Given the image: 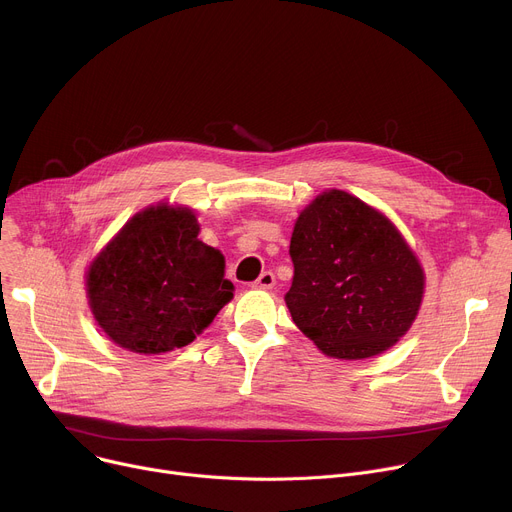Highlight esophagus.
<instances>
[{"label": "esophagus", "mask_w": 512, "mask_h": 512, "mask_svg": "<svg viewBox=\"0 0 512 512\" xmlns=\"http://www.w3.org/2000/svg\"><path fill=\"white\" fill-rule=\"evenodd\" d=\"M274 282H276V276H274V272L266 270V272H262V274L256 278L254 287H258V289H272V287H274Z\"/></svg>", "instance_id": "obj_1"}]
</instances>
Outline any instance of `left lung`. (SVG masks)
<instances>
[{"label": "left lung", "instance_id": "left-lung-1", "mask_svg": "<svg viewBox=\"0 0 512 512\" xmlns=\"http://www.w3.org/2000/svg\"><path fill=\"white\" fill-rule=\"evenodd\" d=\"M285 297L297 327L333 358L362 360L399 342L423 297V270L394 225L344 191L297 219Z\"/></svg>", "mask_w": 512, "mask_h": 512}]
</instances>
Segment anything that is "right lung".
<instances>
[{
    "instance_id": "1",
    "label": "right lung",
    "mask_w": 512,
    "mask_h": 512,
    "mask_svg": "<svg viewBox=\"0 0 512 512\" xmlns=\"http://www.w3.org/2000/svg\"><path fill=\"white\" fill-rule=\"evenodd\" d=\"M197 236L193 211L156 205L93 260L87 295L109 339L136 354L183 348L234 297L223 256Z\"/></svg>"
}]
</instances>
